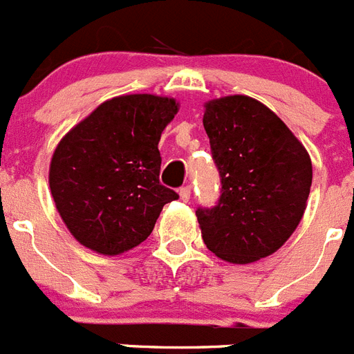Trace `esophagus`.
Returning <instances> with one entry per match:
<instances>
[{
	"label": "esophagus",
	"mask_w": 354,
	"mask_h": 354,
	"mask_svg": "<svg viewBox=\"0 0 354 354\" xmlns=\"http://www.w3.org/2000/svg\"><path fill=\"white\" fill-rule=\"evenodd\" d=\"M179 195L183 202H187V200L192 198V186H183L179 189Z\"/></svg>",
	"instance_id": "1"
}]
</instances>
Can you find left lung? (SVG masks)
Returning a JSON list of instances; mask_svg holds the SVG:
<instances>
[{
    "label": "left lung",
    "mask_w": 354,
    "mask_h": 354,
    "mask_svg": "<svg viewBox=\"0 0 354 354\" xmlns=\"http://www.w3.org/2000/svg\"><path fill=\"white\" fill-rule=\"evenodd\" d=\"M204 127L221 183L218 202L196 209L205 246L234 264L268 257L301 221L310 158L289 127L252 97L207 102Z\"/></svg>",
    "instance_id": "obj_1"
}]
</instances>
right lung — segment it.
<instances>
[{"instance_id":"1","label":"right lung","mask_w":354,"mask_h":354,"mask_svg":"<svg viewBox=\"0 0 354 354\" xmlns=\"http://www.w3.org/2000/svg\"><path fill=\"white\" fill-rule=\"evenodd\" d=\"M168 97L136 93L102 102L58 143L49 186L62 220L86 248L118 255L138 246L162 205L179 195L159 183Z\"/></svg>"}]
</instances>
